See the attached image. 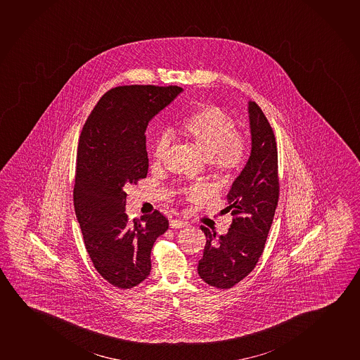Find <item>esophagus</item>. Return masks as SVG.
Segmentation results:
<instances>
[{
    "instance_id": "1",
    "label": "esophagus",
    "mask_w": 360,
    "mask_h": 360,
    "mask_svg": "<svg viewBox=\"0 0 360 360\" xmlns=\"http://www.w3.org/2000/svg\"><path fill=\"white\" fill-rule=\"evenodd\" d=\"M187 221H184L182 219H173L169 221V226L172 228V229H181V228H184V226H187Z\"/></svg>"
}]
</instances>
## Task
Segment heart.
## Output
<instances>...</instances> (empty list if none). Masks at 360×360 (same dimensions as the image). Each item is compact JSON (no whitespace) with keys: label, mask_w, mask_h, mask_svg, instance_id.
I'll return each mask as SVG.
<instances>
[{"label":"heart","mask_w":360,"mask_h":360,"mask_svg":"<svg viewBox=\"0 0 360 360\" xmlns=\"http://www.w3.org/2000/svg\"><path fill=\"white\" fill-rule=\"evenodd\" d=\"M177 131L208 157V163L215 172L230 177L245 166L249 157L248 141L236 132L233 117L215 105H198L182 116ZM169 139L160 136L152 148V160L161 163L166 155ZM191 195L197 197L200 189L194 188Z\"/></svg>","instance_id":"1"}]
</instances>
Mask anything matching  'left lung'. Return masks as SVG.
I'll return each mask as SVG.
<instances>
[{"label": "left lung", "mask_w": 360, "mask_h": 360, "mask_svg": "<svg viewBox=\"0 0 360 360\" xmlns=\"http://www.w3.org/2000/svg\"><path fill=\"white\" fill-rule=\"evenodd\" d=\"M251 153L244 169L226 195L233 223L225 235L203 230L207 244L198 262L204 282L217 288H231L254 269L265 249L276 210L280 183L276 139L271 125L255 101L249 103Z\"/></svg>", "instance_id": "obj_1"}]
</instances>
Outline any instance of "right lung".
Instances as JSON below:
<instances>
[{"instance_id":"right-lung-1","label":"right lung","mask_w":360,"mask_h":360,"mask_svg":"<svg viewBox=\"0 0 360 360\" xmlns=\"http://www.w3.org/2000/svg\"><path fill=\"white\" fill-rule=\"evenodd\" d=\"M182 90L177 85L111 89L80 134L74 209L93 265L112 286L132 288L147 278L152 246L168 229L158 210L129 220L125 189L146 178L148 122Z\"/></svg>"}]
</instances>
